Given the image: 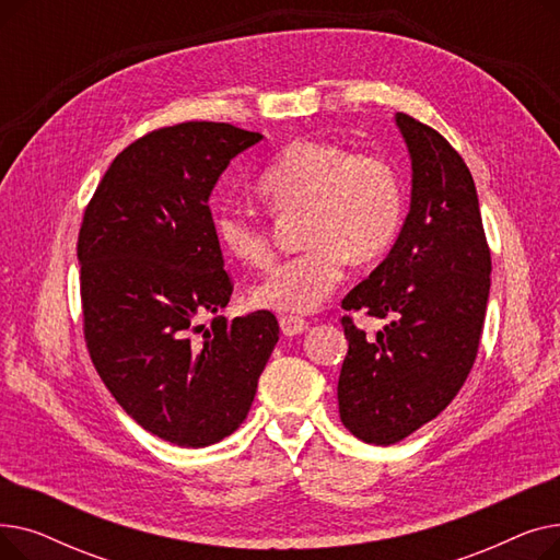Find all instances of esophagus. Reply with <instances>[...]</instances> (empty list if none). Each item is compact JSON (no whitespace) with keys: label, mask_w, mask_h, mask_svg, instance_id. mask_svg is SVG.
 Returning a JSON list of instances; mask_svg holds the SVG:
<instances>
[{"label":"esophagus","mask_w":560,"mask_h":560,"mask_svg":"<svg viewBox=\"0 0 560 560\" xmlns=\"http://www.w3.org/2000/svg\"><path fill=\"white\" fill-rule=\"evenodd\" d=\"M279 327L283 331V336H300V334L308 331V322L300 315H281Z\"/></svg>","instance_id":"34e87169"}]
</instances>
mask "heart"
<instances>
[{
  "label": "heart",
  "mask_w": 560,
  "mask_h": 560,
  "mask_svg": "<svg viewBox=\"0 0 560 560\" xmlns=\"http://www.w3.org/2000/svg\"><path fill=\"white\" fill-rule=\"evenodd\" d=\"M256 190L275 215L302 211L304 252L290 256L252 290L260 308L313 313L338 288L347 258L368 262L384 254L401 226L404 195L397 172L374 154H349L334 140L302 138L268 163ZM222 249L252 268L270 262L268 224L235 206L215 215Z\"/></svg>",
  "instance_id": "1"
}]
</instances>
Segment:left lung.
<instances>
[{
    "label": "left lung",
    "mask_w": 560,
    "mask_h": 560,
    "mask_svg": "<svg viewBox=\"0 0 560 560\" xmlns=\"http://www.w3.org/2000/svg\"><path fill=\"white\" fill-rule=\"evenodd\" d=\"M395 120L413 165L410 211L386 260L342 300L390 322L368 340L351 315L340 319V420L370 445L399 443L456 397L479 351L492 270L469 167L429 125Z\"/></svg>",
    "instance_id": "left-lung-1"
}]
</instances>
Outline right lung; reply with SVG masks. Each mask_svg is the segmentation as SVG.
Instances as JSON below:
<instances>
[{
    "instance_id": "obj_1",
    "label": "right lung",
    "mask_w": 560,
    "mask_h": 560,
    "mask_svg": "<svg viewBox=\"0 0 560 560\" xmlns=\"http://www.w3.org/2000/svg\"><path fill=\"white\" fill-rule=\"evenodd\" d=\"M260 138L226 122L150 131L115 156L79 229L88 354L115 401L179 447L243 424L279 340L270 311L199 325L233 292L209 197Z\"/></svg>"
}]
</instances>
